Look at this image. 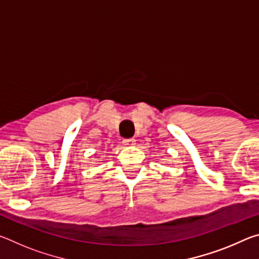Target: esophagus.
Returning <instances> with one entry per match:
<instances>
[{
	"label": "esophagus",
	"mask_w": 259,
	"mask_h": 259,
	"mask_svg": "<svg viewBox=\"0 0 259 259\" xmlns=\"http://www.w3.org/2000/svg\"><path fill=\"white\" fill-rule=\"evenodd\" d=\"M123 145L124 146H135L136 145V140L135 138H126V139H123Z\"/></svg>",
	"instance_id": "1"
}]
</instances>
